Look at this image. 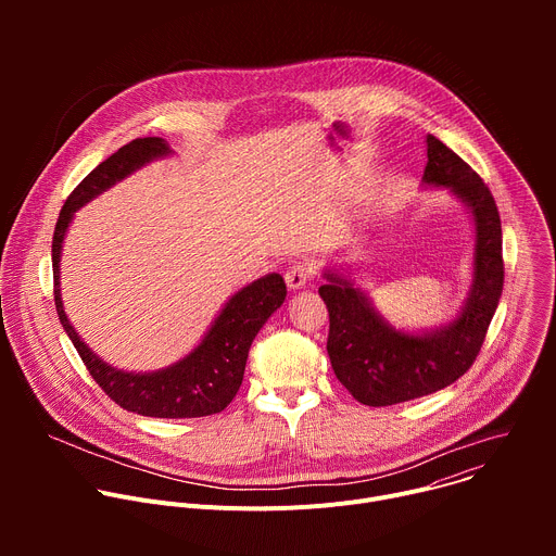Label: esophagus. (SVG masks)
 <instances>
[{
	"label": "esophagus",
	"instance_id": "1",
	"mask_svg": "<svg viewBox=\"0 0 556 556\" xmlns=\"http://www.w3.org/2000/svg\"><path fill=\"white\" fill-rule=\"evenodd\" d=\"M312 277V264L307 262H294L288 270H286V283L290 290H299L303 288Z\"/></svg>",
	"mask_w": 556,
	"mask_h": 556
}]
</instances>
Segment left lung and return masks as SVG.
I'll return each mask as SVG.
<instances>
[{
    "instance_id": "left-lung-1",
    "label": "left lung",
    "mask_w": 556,
    "mask_h": 556,
    "mask_svg": "<svg viewBox=\"0 0 556 556\" xmlns=\"http://www.w3.org/2000/svg\"><path fill=\"white\" fill-rule=\"evenodd\" d=\"M427 187H446L475 222L472 286L455 319L425 334L391 328L352 279L326 270L319 288L330 312L328 354L354 399L369 407L407 403L448 387L478 358L504 288L502 219L493 193L462 157L427 136Z\"/></svg>"
}]
</instances>
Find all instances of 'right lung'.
Returning <instances> with one entry per match:
<instances>
[{
	"mask_svg": "<svg viewBox=\"0 0 556 556\" xmlns=\"http://www.w3.org/2000/svg\"><path fill=\"white\" fill-rule=\"evenodd\" d=\"M169 153L172 149L163 138H136L112 153L67 195L52 237L54 305L65 334L86 363L90 376L116 405L149 418H202L226 409L240 389L253 339L286 299L281 275H266L235 292L217 314L202 343L189 356L165 369L144 374L123 371L103 363L67 321L59 288L61 247L74 211L155 157Z\"/></svg>",
	"mask_w": 556,
	"mask_h": 556,
	"instance_id": "add662e5",
	"label": "right lung"
}]
</instances>
